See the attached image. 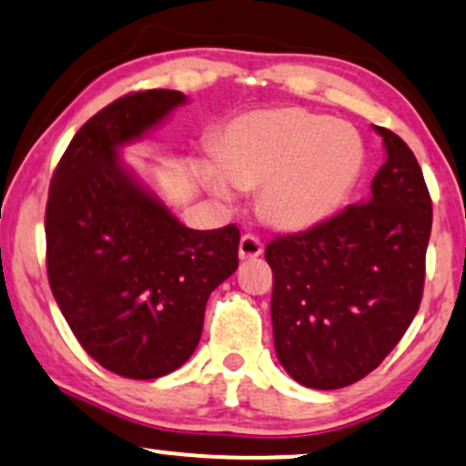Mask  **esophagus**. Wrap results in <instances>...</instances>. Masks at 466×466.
Returning <instances> with one entry per match:
<instances>
[{"label": "esophagus", "mask_w": 466, "mask_h": 466, "mask_svg": "<svg viewBox=\"0 0 466 466\" xmlns=\"http://www.w3.org/2000/svg\"><path fill=\"white\" fill-rule=\"evenodd\" d=\"M262 249H265V248H262L260 238L251 237V234H245V237L240 238V243H238L240 260H254V258L262 254Z\"/></svg>", "instance_id": "1"}]
</instances>
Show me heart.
I'll return each instance as SVG.
<instances>
[{"label": "heart", "mask_w": 466, "mask_h": 466, "mask_svg": "<svg viewBox=\"0 0 466 466\" xmlns=\"http://www.w3.org/2000/svg\"><path fill=\"white\" fill-rule=\"evenodd\" d=\"M201 167L218 199L258 188V212L279 229H306L339 208L362 169L364 147L354 126L301 108L256 110L228 126Z\"/></svg>", "instance_id": "obj_1"}]
</instances>
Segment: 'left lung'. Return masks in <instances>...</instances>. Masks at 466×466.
<instances>
[{"instance_id": "obj_1", "label": "left lung", "mask_w": 466, "mask_h": 466, "mask_svg": "<svg viewBox=\"0 0 466 466\" xmlns=\"http://www.w3.org/2000/svg\"><path fill=\"white\" fill-rule=\"evenodd\" d=\"M375 132L386 162L369 198L265 251L278 360L308 389H343L378 369L421 304L430 190L412 149Z\"/></svg>"}]
</instances>
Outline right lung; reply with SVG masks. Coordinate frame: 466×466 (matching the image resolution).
<instances>
[{"label":"right lung","mask_w":466,"mask_h":466,"mask_svg":"<svg viewBox=\"0 0 466 466\" xmlns=\"http://www.w3.org/2000/svg\"><path fill=\"white\" fill-rule=\"evenodd\" d=\"M187 95L130 93L71 138L45 210L47 278L88 356L108 371L156 380L193 356L206 301L238 268V228L190 229L126 169L137 141Z\"/></svg>","instance_id":"right-lung-1"}]
</instances>
